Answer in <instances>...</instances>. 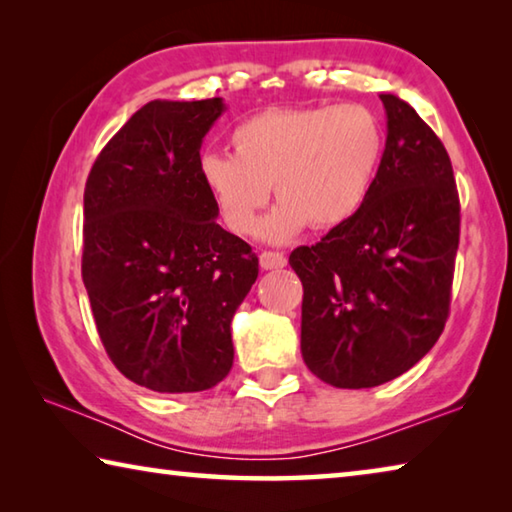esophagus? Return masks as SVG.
<instances>
[{
  "mask_svg": "<svg viewBox=\"0 0 512 512\" xmlns=\"http://www.w3.org/2000/svg\"><path fill=\"white\" fill-rule=\"evenodd\" d=\"M259 266L264 268V271H273V268H284L287 266V257L282 253H273V250H264L262 255H259Z\"/></svg>",
  "mask_w": 512,
  "mask_h": 512,
  "instance_id": "1",
  "label": "esophagus"
}]
</instances>
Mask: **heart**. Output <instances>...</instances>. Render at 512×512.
Here are the masks:
<instances>
[{"label":"heart","mask_w":512,"mask_h":512,"mask_svg":"<svg viewBox=\"0 0 512 512\" xmlns=\"http://www.w3.org/2000/svg\"><path fill=\"white\" fill-rule=\"evenodd\" d=\"M232 153L205 151L198 178L221 221L250 235L271 198L259 237L282 244L302 228L332 230L368 201L384 158L381 119L361 103L268 108L232 128Z\"/></svg>","instance_id":"obj_1"}]
</instances>
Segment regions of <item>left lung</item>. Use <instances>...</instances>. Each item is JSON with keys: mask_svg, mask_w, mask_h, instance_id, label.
<instances>
[{"mask_svg": "<svg viewBox=\"0 0 512 512\" xmlns=\"http://www.w3.org/2000/svg\"><path fill=\"white\" fill-rule=\"evenodd\" d=\"M388 135L368 201L289 264L300 277V350L336 388H372L413 368L443 334L461 237L452 160L395 94H379Z\"/></svg>", "mask_w": 512, "mask_h": 512, "instance_id": "left-lung-1", "label": "left lung"}]
</instances>
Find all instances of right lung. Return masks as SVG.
Returning <instances> with one entry per match:
<instances>
[{"label": "right lung", "instance_id": "right-lung-1", "mask_svg": "<svg viewBox=\"0 0 512 512\" xmlns=\"http://www.w3.org/2000/svg\"><path fill=\"white\" fill-rule=\"evenodd\" d=\"M223 99L149 101L103 146L83 194V284L121 375L155 393L225 379L230 323L259 273L244 239L216 223L198 178Z\"/></svg>", "mask_w": 512, "mask_h": 512}]
</instances>
